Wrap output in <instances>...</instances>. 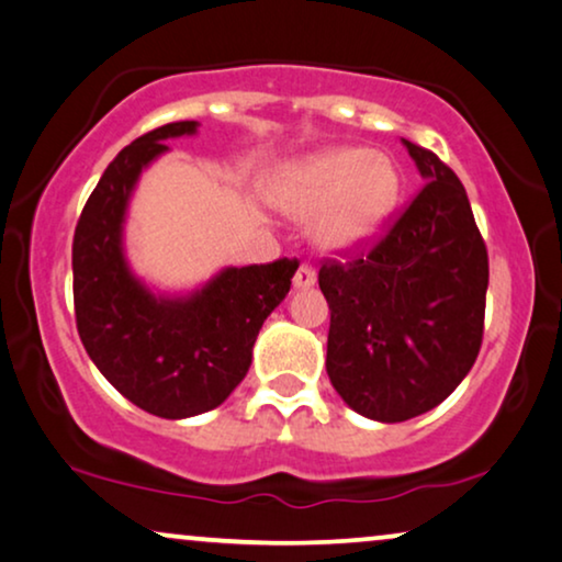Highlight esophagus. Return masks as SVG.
I'll return each instance as SVG.
<instances>
[{
    "label": "esophagus",
    "instance_id": "34e87169",
    "mask_svg": "<svg viewBox=\"0 0 562 562\" xmlns=\"http://www.w3.org/2000/svg\"><path fill=\"white\" fill-rule=\"evenodd\" d=\"M293 282H295V288H311L313 282H316V269H313L311 265H305V261H303V265L297 267Z\"/></svg>",
    "mask_w": 562,
    "mask_h": 562
}]
</instances>
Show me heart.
<instances>
[{
	"label": "heart",
	"instance_id": "obj_1",
	"mask_svg": "<svg viewBox=\"0 0 562 562\" xmlns=\"http://www.w3.org/2000/svg\"><path fill=\"white\" fill-rule=\"evenodd\" d=\"M401 175L370 148H334L301 164L277 187V200L297 218L318 215L316 238L326 249L370 241L393 213Z\"/></svg>",
	"mask_w": 562,
	"mask_h": 562
}]
</instances>
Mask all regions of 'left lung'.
Returning <instances> with one entry per match:
<instances>
[{
  "label": "left lung",
  "mask_w": 562,
  "mask_h": 562,
  "mask_svg": "<svg viewBox=\"0 0 562 562\" xmlns=\"http://www.w3.org/2000/svg\"><path fill=\"white\" fill-rule=\"evenodd\" d=\"M426 179L378 238L324 257L326 372L349 408L395 424L439 406L483 344L488 249L458 175L403 140Z\"/></svg>",
  "instance_id": "obj_1"
}]
</instances>
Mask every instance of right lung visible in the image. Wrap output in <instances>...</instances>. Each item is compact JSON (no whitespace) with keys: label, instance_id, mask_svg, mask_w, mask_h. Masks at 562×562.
I'll return each instance as SVG.
<instances>
[{"label":"right lung","instance_id":"add662e5","mask_svg":"<svg viewBox=\"0 0 562 562\" xmlns=\"http://www.w3.org/2000/svg\"><path fill=\"white\" fill-rule=\"evenodd\" d=\"M194 128V120H179L125 146L89 194L71 244L74 313L87 355L115 391L161 418L205 414L228 398L297 269L288 257L228 267L182 301L154 297L128 272L120 234L133 184L167 151L164 140Z\"/></svg>","mask_w":562,"mask_h":562}]
</instances>
